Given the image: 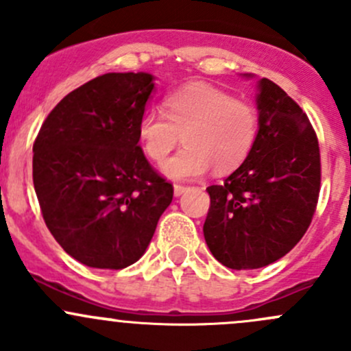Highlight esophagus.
Segmentation results:
<instances>
[{"mask_svg":"<svg viewBox=\"0 0 351 351\" xmlns=\"http://www.w3.org/2000/svg\"><path fill=\"white\" fill-rule=\"evenodd\" d=\"M186 191H187V187L182 186V184H174V194H176L177 197L182 196V194L186 193Z\"/></svg>","mask_w":351,"mask_h":351,"instance_id":"34e87169","label":"esophagus"}]
</instances>
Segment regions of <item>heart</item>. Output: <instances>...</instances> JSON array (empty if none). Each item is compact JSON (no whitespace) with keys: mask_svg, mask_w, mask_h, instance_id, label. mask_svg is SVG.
Wrapping results in <instances>:
<instances>
[{"mask_svg":"<svg viewBox=\"0 0 351 351\" xmlns=\"http://www.w3.org/2000/svg\"><path fill=\"white\" fill-rule=\"evenodd\" d=\"M258 126L254 104L216 86L189 82L165 96L164 111H143L136 138L150 160L162 162L184 135L186 147L162 165V172L172 180H191L211 165L219 172L238 167L254 149Z\"/></svg>","mask_w":351,"mask_h":351,"instance_id":"heart-1","label":"heart"}]
</instances>
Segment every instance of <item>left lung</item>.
Returning a JSON list of instances; mask_svg holds the SVG:
<instances>
[{
	"instance_id": "left-lung-1",
	"label": "left lung",
	"mask_w": 351,
	"mask_h": 351,
	"mask_svg": "<svg viewBox=\"0 0 351 351\" xmlns=\"http://www.w3.org/2000/svg\"><path fill=\"white\" fill-rule=\"evenodd\" d=\"M258 136L243 164L209 186L204 240L228 269H260L282 258L304 237L321 186L319 143L299 104L260 79Z\"/></svg>"
}]
</instances>
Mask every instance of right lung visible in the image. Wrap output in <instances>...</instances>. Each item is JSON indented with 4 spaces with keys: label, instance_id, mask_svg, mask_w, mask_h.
Listing matches in <instances>:
<instances>
[{
    "label": "right lung",
    "instance_id": "add662e5",
    "mask_svg": "<svg viewBox=\"0 0 351 351\" xmlns=\"http://www.w3.org/2000/svg\"><path fill=\"white\" fill-rule=\"evenodd\" d=\"M147 72H110L64 97L34 143V186L47 228L72 258L120 270L145 254L174 187L143 155L136 123Z\"/></svg>",
    "mask_w": 351,
    "mask_h": 351
}]
</instances>
